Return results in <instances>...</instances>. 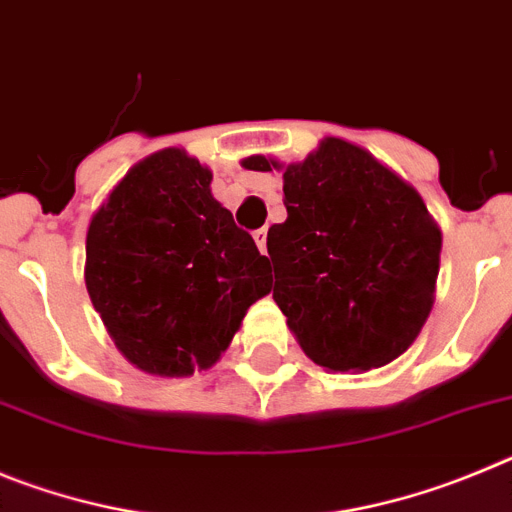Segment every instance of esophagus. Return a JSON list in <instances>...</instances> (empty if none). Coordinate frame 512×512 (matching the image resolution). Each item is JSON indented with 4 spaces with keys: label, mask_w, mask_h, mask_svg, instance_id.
<instances>
[{
    "label": "esophagus",
    "mask_w": 512,
    "mask_h": 512,
    "mask_svg": "<svg viewBox=\"0 0 512 512\" xmlns=\"http://www.w3.org/2000/svg\"><path fill=\"white\" fill-rule=\"evenodd\" d=\"M252 237H255V245L260 247V252H267V229H257V232H252Z\"/></svg>",
    "instance_id": "1"
}]
</instances>
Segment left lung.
I'll use <instances>...</instances> for the list:
<instances>
[{"mask_svg": "<svg viewBox=\"0 0 512 512\" xmlns=\"http://www.w3.org/2000/svg\"><path fill=\"white\" fill-rule=\"evenodd\" d=\"M283 170L288 219L267 232L273 298L306 357L331 372L388 365L416 342L434 306L441 229L421 193L365 147L324 137Z\"/></svg>", "mask_w": 512, "mask_h": 512, "instance_id": "left-lung-1", "label": "left lung"}]
</instances>
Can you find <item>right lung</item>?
Instances as JSON below:
<instances>
[{"instance_id":"add662e5","label":"right lung","mask_w":512,"mask_h":512,"mask_svg":"<svg viewBox=\"0 0 512 512\" xmlns=\"http://www.w3.org/2000/svg\"><path fill=\"white\" fill-rule=\"evenodd\" d=\"M84 278L119 352L160 377L216 365L247 308L273 288L267 257L183 147L132 165L96 209Z\"/></svg>"}]
</instances>
